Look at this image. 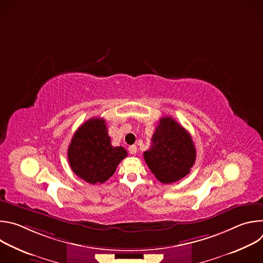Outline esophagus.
<instances>
[{
    "instance_id": "34e87169",
    "label": "esophagus",
    "mask_w": 263,
    "mask_h": 263,
    "mask_svg": "<svg viewBox=\"0 0 263 263\" xmlns=\"http://www.w3.org/2000/svg\"><path fill=\"white\" fill-rule=\"evenodd\" d=\"M128 149H129V153H130V154L134 155V154H136V152H137V146H136V145H130Z\"/></svg>"
}]
</instances>
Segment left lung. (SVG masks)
<instances>
[{"instance_id": "8db88e82", "label": "left lung", "mask_w": 263, "mask_h": 263, "mask_svg": "<svg viewBox=\"0 0 263 263\" xmlns=\"http://www.w3.org/2000/svg\"><path fill=\"white\" fill-rule=\"evenodd\" d=\"M151 141L143 158L161 183H173L190 174L196 147L191 134L174 119L161 118Z\"/></svg>"}]
</instances>
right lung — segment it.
Listing matches in <instances>:
<instances>
[{"label":"right lung","mask_w":263,"mask_h":263,"mask_svg":"<svg viewBox=\"0 0 263 263\" xmlns=\"http://www.w3.org/2000/svg\"><path fill=\"white\" fill-rule=\"evenodd\" d=\"M128 153L112 146L104 119H90L74 132L67 149L72 172L85 182L102 184L115 174Z\"/></svg>","instance_id":"right-lung-1"}]
</instances>
